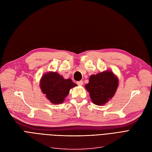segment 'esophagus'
<instances>
[{"mask_svg": "<svg viewBox=\"0 0 152 152\" xmlns=\"http://www.w3.org/2000/svg\"><path fill=\"white\" fill-rule=\"evenodd\" d=\"M77 84L78 85L80 86H82L83 85V81H77Z\"/></svg>", "mask_w": 152, "mask_h": 152, "instance_id": "34e87169", "label": "esophagus"}]
</instances>
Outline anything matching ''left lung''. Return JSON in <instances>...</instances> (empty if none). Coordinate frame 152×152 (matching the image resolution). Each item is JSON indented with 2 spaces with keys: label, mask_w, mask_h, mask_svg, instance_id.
<instances>
[{
  "label": "left lung",
  "mask_w": 152,
  "mask_h": 152,
  "mask_svg": "<svg viewBox=\"0 0 152 152\" xmlns=\"http://www.w3.org/2000/svg\"><path fill=\"white\" fill-rule=\"evenodd\" d=\"M118 80L113 72L110 71L91 75L85 88L90 95L93 103L103 105L114 96Z\"/></svg>",
  "instance_id": "obj_1"
}]
</instances>
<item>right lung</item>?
I'll return each instance as SVG.
<instances>
[{"instance_id": "1", "label": "right lung", "mask_w": 152, "mask_h": 152, "mask_svg": "<svg viewBox=\"0 0 152 152\" xmlns=\"http://www.w3.org/2000/svg\"><path fill=\"white\" fill-rule=\"evenodd\" d=\"M77 85L71 79L65 80L58 72H50L41 78L40 86L46 98L53 104L62 103L69 94L70 89Z\"/></svg>"}]
</instances>
